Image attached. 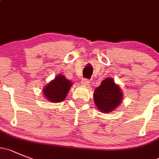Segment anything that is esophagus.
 <instances>
[{
  "instance_id": "34e87169",
  "label": "esophagus",
  "mask_w": 159,
  "mask_h": 159,
  "mask_svg": "<svg viewBox=\"0 0 159 159\" xmlns=\"http://www.w3.org/2000/svg\"><path fill=\"white\" fill-rule=\"evenodd\" d=\"M81 84H82L83 85H84V86H89L90 81H89L88 79H84L81 81Z\"/></svg>"
}]
</instances>
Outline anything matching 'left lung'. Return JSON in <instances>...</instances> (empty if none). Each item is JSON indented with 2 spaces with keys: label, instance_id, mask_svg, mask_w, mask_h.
Masks as SVG:
<instances>
[{
  "label": "left lung",
  "instance_id": "obj_1",
  "mask_svg": "<svg viewBox=\"0 0 159 159\" xmlns=\"http://www.w3.org/2000/svg\"><path fill=\"white\" fill-rule=\"evenodd\" d=\"M93 98L98 110L103 113H110L119 106L123 95L121 88L115 84L113 78H108L95 89Z\"/></svg>",
  "mask_w": 159,
  "mask_h": 159
}]
</instances>
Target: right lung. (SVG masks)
Wrapping results in <instances>:
<instances>
[{
	"mask_svg": "<svg viewBox=\"0 0 159 159\" xmlns=\"http://www.w3.org/2000/svg\"><path fill=\"white\" fill-rule=\"evenodd\" d=\"M72 83L65 76L59 75L50 81L43 89L44 96L48 101L52 103L61 102L66 98Z\"/></svg>",
	"mask_w": 159,
	"mask_h": 159,
	"instance_id": "add662e5",
	"label": "right lung"
}]
</instances>
